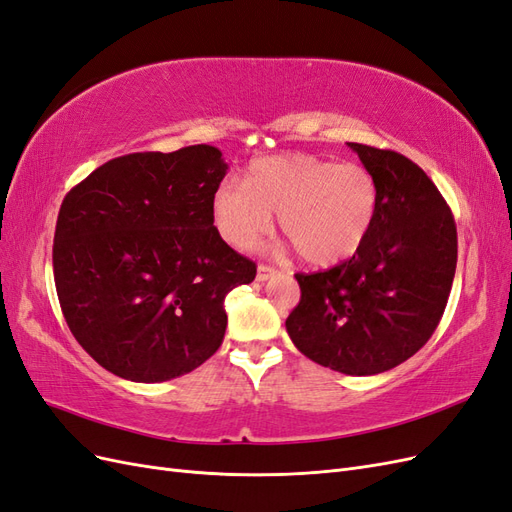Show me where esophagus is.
<instances>
[{
  "label": "esophagus",
  "instance_id": "34e87169",
  "mask_svg": "<svg viewBox=\"0 0 512 512\" xmlns=\"http://www.w3.org/2000/svg\"><path fill=\"white\" fill-rule=\"evenodd\" d=\"M277 271L273 269V267H269V265H258V271H256V280L258 282H267L269 277H273Z\"/></svg>",
  "mask_w": 512,
  "mask_h": 512
}]
</instances>
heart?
I'll return each instance as SVG.
<instances>
[{"instance_id":"heart-1","label":"heart","mask_w":512,"mask_h":512,"mask_svg":"<svg viewBox=\"0 0 512 512\" xmlns=\"http://www.w3.org/2000/svg\"><path fill=\"white\" fill-rule=\"evenodd\" d=\"M378 207L376 179L356 162L284 153L250 164L247 181L226 179L213 194V224L224 241L250 250L280 228L312 267H333L359 250Z\"/></svg>"}]
</instances>
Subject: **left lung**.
<instances>
[{"instance_id":"obj_1","label":"left lung","mask_w":512,"mask_h":512,"mask_svg":"<svg viewBox=\"0 0 512 512\" xmlns=\"http://www.w3.org/2000/svg\"><path fill=\"white\" fill-rule=\"evenodd\" d=\"M376 179L374 222L352 258L297 273L301 301L286 331L307 359L348 376L408 361L436 331L457 267V226L446 200L412 160L348 143Z\"/></svg>"}]
</instances>
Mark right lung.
I'll return each mask as SVG.
<instances>
[{"label": "right lung", "mask_w": 512, "mask_h": 512, "mask_svg": "<svg viewBox=\"0 0 512 512\" xmlns=\"http://www.w3.org/2000/svg\"><path fill=\"white\" fill-rule=\"evenodd\" d=\"M222 151L192 145L108 160L66 194L53 273L85 352L132 382H164L222 346L226 294L256 265L220 237L211 203Z\"/></svg>", "instance_id": "add662e5"}]
</instances>
